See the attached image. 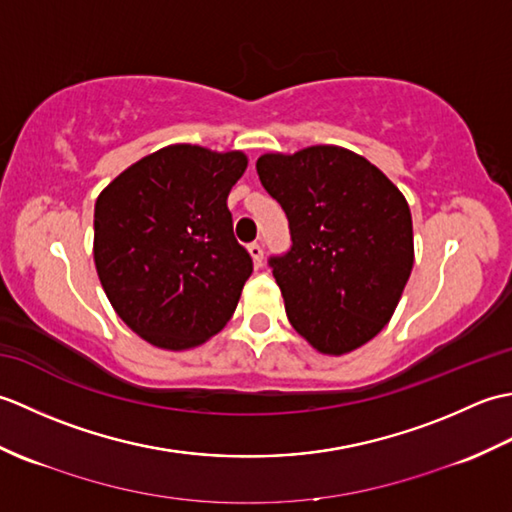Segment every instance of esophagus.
Segmentation results:
<instances>
[{
    "instance_id": "1",
    "label": "esophagus",
    "mask_w": 512,
    "mask_h": 512,
    "mask_svg": "<svg viewBox=\"0 0 512 512\" xmlns=\"http://www.w3.org/2000/svg\"><path fill=\"white\" fill-rule=\"evenodd\" d=\"M248 253H250V257H253V262L257 264V266H262V262H264V246L259 244V242H253L248 246Z\"/></svg>"
}]
</instances>
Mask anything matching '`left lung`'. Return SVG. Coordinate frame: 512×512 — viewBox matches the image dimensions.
<instances>
[{
  "mask_svg": "<svg viewBox=\"0 0 512 512\" xmlns=\"http://www.w3.org/2000/svg\"><path fill=\"white\" fill-rule=\"evenodd\" d=\"M257 173L290 224V250L268 264L292 328L330 356L372 341L413 268L405 195L372 162L336 145L264 154Z\"/></svg>",
  "mask_w": 512,
  "mask_h": 512,
  "instance_id": "8db88e82",
  "label": "left lung"
}]
</instances>
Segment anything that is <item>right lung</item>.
<instances>
[{"label": "right lung", "mask_w": 512, "mask_h": 512, "mask_svg": "<svg viewBox=\"0 0 512 512\" xmlns=\"http://www.w3.org/2000/svg\"><path fill=\"white\" fill-rule=\"evenodd\" d=\"M242 151L169 145L140 158L94 206V264L129 328L162 350H189L233 317L253 259L226 198Z\"/></svg>", "instance_id": "obj_1"}]
</instances>
